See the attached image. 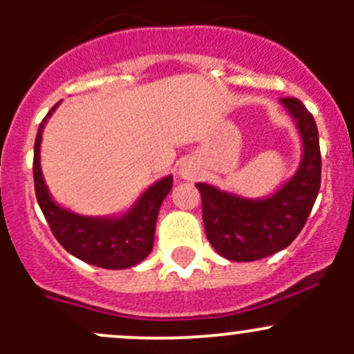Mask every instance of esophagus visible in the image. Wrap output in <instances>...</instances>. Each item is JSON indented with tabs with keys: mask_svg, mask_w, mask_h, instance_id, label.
I'll return each instance as SVG.
<instances>
[{
	"mask_svg": "<svg viewBox=\"0 0 354 354\" xmlns=\"http://www.w3.org/2000/svg\"><path fill=\"white\" fill-rule=\"evenodd\" d=\"M180 174L185 178V180H194L195 174H197V171H195L190 164H183V167L180 169Z\"/></svg>",
	"mask_w": 354,
	"mask_h": 354,
	"instance_id": "34e87169",
	"label": "esophagus"
}]
</instances>
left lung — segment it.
Instances as JSON below:
<instances>
[{"instance_id":"obj_1","label":"left lung","mask_w":354,"mask_h":354,"mask_svg":"<svg viewBox=\"0 0 354 354\" xmlns=\"http://www.w3.org/2000/svg\"><path fill=\"white\" fill-rule=\"evenodd\" d=\"M303 140V159L295 176L272 197L248 200L197 183L209 243L234 262H252L292 243L305 226L320 190L322 156L312 113L296 97L281 99Z\"/></svg>"}]
</instances>
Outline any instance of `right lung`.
Listing matches in <instances>:
<instances>
[{
    "label": "right lung",
    "instance_id": "obj_1",
    "mask_svg": "<svg viewBox=\"0 0 354 354\" xmlns=\"http://www.w3.org/2000/svg\"><path fill=\"white\" fill-rule=\"evenodd\" d=\"M56 106L49 109L39 124L34 145V164H32L35 197L53 234L68 253L92 266L102 269H128L137 266L152 252L157 214L162 200L173 188V176H167L152 185L138 198L133 209L116 219L84 217L59 207L58 203L53 202L46 188L41 164H39L42 130Z\"/></svg>",
    "mask_w": 354,
    "mask_h": 354
}]
</instances>
